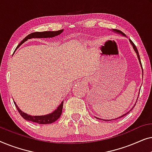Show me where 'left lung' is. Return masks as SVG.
<instances>
[{"label": "left lung", "mask_w": 152, "mask_h": 152, "mask_svg": "<svg viewBox=\"0 0 152 152\" xmlns=\"http://www.w3.org/2000/svg\"><path fill=\"white\" fill-rule=\"evenodd\" d=\"M112 32H115V33H117V34H121V35H122V36H124V37H126V35L124 34L123 32H121V31L120 30H115V29H112ZM129 42H130V43H131V45H132V47H133V48H134V51H135V53H136V55H137V57H138V61H139V62H140V66H141V68H142V77H143V70H142V64H141V61H140V55H139V53H138V50H137V48H136V45H134V43L132 42V41L131 40V39H129ZM139 93H138V96H139ZM136 103H135V104H134V106L136 105ZM134 107H133L132 108V109H133V108L134 107ZM131 109V110H132ZM131 110L129 111H128L127 113H124V114H123V115H121V116H120V117H118V118H115V119H112V120H116V119H118V118H122V117H123V116H124V115H126V114L127 113H129V112L131 111ZM96 118H97V119H99V120H101V119H99V118H97V117H95ZM111 119V120H105V121H110V120H112Z\"/></svg>", "instance_id": "8db88e82"}]
</instances>
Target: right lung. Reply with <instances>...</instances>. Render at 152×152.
I'll return each mask as SVG.
<instances>
[{
	"label": "right lung",
	"instance_id": "obj_1",
	"mask_svg": "<svg viewBox=\"0 0 152 152\" xmlns=\"http://www.w3.org/2000/svg\"><path fill=\"white\" fill-rule=\"evenodd\" d=\"M64 30H60L58 31H45V32H36L31 33L29 35H28L26 38L23 39V41L20 42L19 44L18 45L17 48L20 46V45H22L24 42H26V41H28V39H34V38H52V37H55L56 36H58L60 34H61L63 32ZM14 104H15L16 109H17L18 113H20V115L22 116L26 120L28 121H31L33 122H37L38 124H51L53 123L54 122H55L56 120H58L60 116L61 115L62 113V109H63V104L64 101L61 102V103L58 106V107L56 109L55 111L52 113L47 114V115H28L26 113H24L23 111H22L21 110L19 109V107H18L17 104L14 101Z\"/></svg>",
	"mask_w": 152,
	"mask_h": 152
}]
</instances>
